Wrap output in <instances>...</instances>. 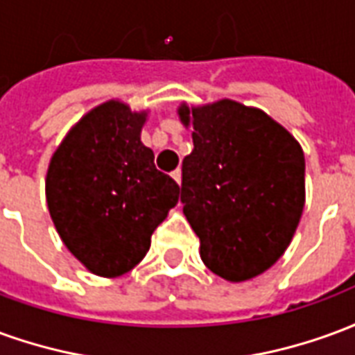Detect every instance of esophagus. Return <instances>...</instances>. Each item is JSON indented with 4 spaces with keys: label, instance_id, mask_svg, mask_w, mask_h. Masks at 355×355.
<instances>
[{
    "label": "esophagus",
    "instance_id": "esophagus-1",
    "mask_svg": "<svg viewBox=\"0 0 355 355\" xmlns=\"http://www.w3.org/2000/svg\"><path fill=\"white\" fill-rule=\"evenodd\" d=\"M171 177L175 178V180H177L178 184H180V180H182V171H180V169H175V171H173V173H171Z\"/></svg>",
    "mask_w": 355,
    "mask_h": 355
}]
</instances>
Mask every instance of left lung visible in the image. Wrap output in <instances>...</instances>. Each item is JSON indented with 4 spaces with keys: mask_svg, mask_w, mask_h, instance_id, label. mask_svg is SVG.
Listing matches in <instances>:
<instances>
[{
    "mask_svg": "<svg viewBox=\"0 0 355 355\" xmlns=\"http://www.w3.org/2000/svg\"><path fill=\"white\" fill-rule=\"evenodd\" d=\"M193 150L182 162L180 201L201 261L245 282L279 261L304 209V152L285 127L236 101L180 104Z\"/></svg>",
    "mask_w": 355,
    "mask_h": 355,
    "instance_id": "obj_1",
    "label": "left lung"
}]
</instances>
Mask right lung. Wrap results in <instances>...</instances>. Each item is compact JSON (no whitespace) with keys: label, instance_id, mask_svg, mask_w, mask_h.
<instances>
[{"label":"right lung","instance_id":"right-lung-1","mask_svg":"<svg viewBox=\"0 0 355 355\" xmlns=\"http://www.w3.org/2000/svg\"><path fill=\"white\" fill-rule=\"evenodd\" d=\"M146 112L119 101L93 108L53 154L45 178L51 218L68 251L102 277L137 266L178 203L180 186L140 142Z\"/></svg>","mask_w":355,"mask_h":355}]
</instances>
